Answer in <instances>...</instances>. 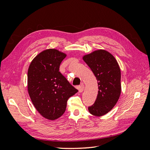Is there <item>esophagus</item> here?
I'll return each instance as SVG.
<instances>
[{
    "instance_id": "obj_1",
    "label": "esophagus",
    "mask_w": 150,
    "mask_h": 150,
    "mask_svg": "<svg viewBox=\"0 0 150 150\" xmlns=\"http://www.w3.org/2000/svg\"><path fill=\"white\" fill-rule=\"evenodd\" d=\"M84 89V84H81V86H78V90H79V93L83 92Z\"/></svg>"
}]
</instances>
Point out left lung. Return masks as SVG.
I'll return each mask as SVG.
<instances>
[{"mask_svg": "<svg viewBox=\"0 0 150 150\" xmlns=\"http://www.w3.org/2000/svg\"><path fill=\"white\" fill-rule=\"evenodd\" d=\"M98 80L96 101L88 107L91 114L101 116L115 106L121 94V71L116 59L105 50H98L83 57Z\"/></svg>", "mask_w": 150, "mask_h": 150, "instance_id": "1", "label": "left lung"}]
</instances>
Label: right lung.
<instances>
[{
    "mask_svg": "<svg viewBox=\"0 0 150 150\" xmlns=\"http://www.w3.org/2000/svg\"><path fill=\"white\" fill-rule=\"evenodd\" d=\"M66 54L49 49L39 53L29 66L28 93L38 111L45 118L54 120L66 111L67 101L78 91L59 72Z\"/></svg>",
    "mask_w": 150,
    "mask_h": 150,
    "instance_id": "1",
    "label": "right lung"
}]
</instances>
